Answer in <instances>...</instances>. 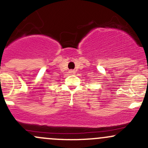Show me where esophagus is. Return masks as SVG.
<instances>
[{
    "label": "esophagus",
    "instance_id": "34e87169",
    "mask_svg": "<svg viewBox=\"0 0 148 148\" xmlns=\"http://www.w3.org/2000/svg\"><path fill=\"white\" fill-rule=\"evenodd\" d=\"M69 73L70 74H71V75H73V74H75V73H76V71L75 70H69Z\"/></svg>",
    "mask_w": 148,
    "mask_h": 148
}]
</instances>
